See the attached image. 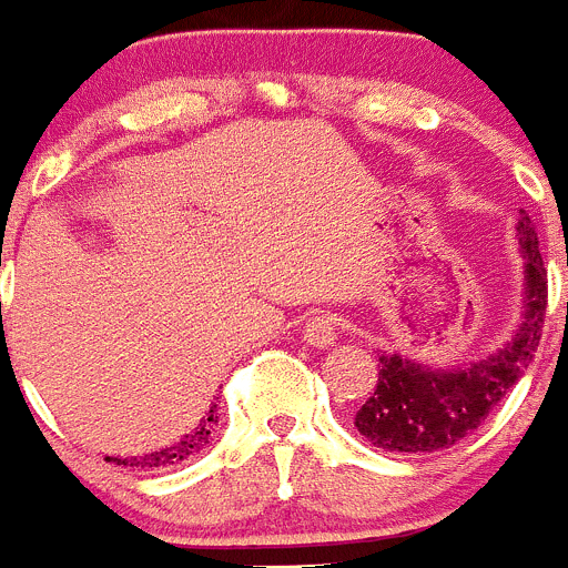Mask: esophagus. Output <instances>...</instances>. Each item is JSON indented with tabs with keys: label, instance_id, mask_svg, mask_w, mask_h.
<instances>
[{
	"label": "esophagus",
	"instance_id": "1",
	"mask_svg": "<svg viewBox=\"0 0 568 568\" xmlns=\"http://www.w3.org/2000/svg\"><path fill=\"white\" fill-rule=\"evenodd\" d=\"M305 342H308L311 347H331L336 342V336H339V325H336V320L331 314H311L308 320H305Z\"/></svg>",
	"mask_w": 568,
	"mask_h": 568
}]
</instances>
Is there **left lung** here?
Segmentation results:
<instances>
[{
	"label": "left lung",
	"mask_w": 568,
	"mask_h": 568,
	"mask_svg": "<svg viewBox=\"0 0 568 568\" xmlns=\"http://www.w3.org/2000/svg\"><path fill=\"white\" fill-rule=\"evenodd\" d=\"M515 237L524 257V314L513 339L467 367L444 371L379 351V382L354 418L359 436L373 447L402 456H424L453 447L478 430V424L524 376L538 351L546 316L544 257L538 232L524 209Z\"/></svg>",
	"instance_id": "8db88e82"
}]
</instances>
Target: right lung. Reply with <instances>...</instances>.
Instances as JSON below:
<instances>
[{
	"instance_id": "1",
	"label": "right lung",
	"mask_w": 568,
	"mask_h": 568,
	"mask_svg": "<svg viewBox=\"0 0 568 568\" xmlns=\"http://www.w3.org/2000/svg\"><path fill=\"white\" fill-rule=\"evenodd\" d=\"M214 424H217V405L209 407L206 416H203L201 422H197L195 427H192V430L181 438V442L170 444V447L155 449V453H150V456H141V458H110L106 456V462L124 464V467L130 464V467H150V469L172 467V464H181V462H186L189 456L201 453V449L212 442Z\"/></svg>"
}]
</instances>
